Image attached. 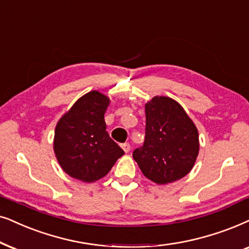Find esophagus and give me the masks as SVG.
Returning a JSON list of instances; mask_svg holds the SVG:
<instances>
[{"label": "esophagus", "instance_id": "obj_1", "mask_svg": "<svg viewBox=\"0 0 249 249\" xmlns=\"http://www.w3.org/2000/svg\"><path fill=\"white\" fill-rule=\"evenodd\" d=\"M122 149H123V150H124L125 152H128V151L131 150V145L128 144V143H123V144H122Z\"/></svg>", "mask_w": 249, "mask_h": 249}]
</instances>
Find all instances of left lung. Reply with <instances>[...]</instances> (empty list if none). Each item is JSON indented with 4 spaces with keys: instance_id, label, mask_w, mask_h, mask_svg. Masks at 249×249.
Wrapping results in <instances>:
<instances>
[{
    "instance_id": "left-lung-1",
    "label": "left lung",
    "mask_w": 249,
    "mask_h": 249,
    "mask_svg": "<svg viewBox=\"0 0 249 249\" xmlns=\"http://www.w3.org/2000/svg\"><path fill=\"white\" fill-rule=\"evenodd\" d=\"M144 109V143L133 151L134 160L155 183L180 180L192 170L199 152L196 125L172 98L156 95Z\"/></svg>"
}]
</instances>
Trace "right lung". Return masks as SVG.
Listing matches in <instances>:
<instances>
[{"label":"right lung","instance_id":"add662e5","mask_svg":"<svg viewBox=\"0 0 249 249\" xmlns=\"http://www.w3.org/2000/svg\"><path fill=\"white\" fill-rule=\"evenodd\" d=\"M110 99L91 91L78 99L57 123L53 150L69 177L86 183L100 180L124 155L111 140L105 122Z\"/></svg>","mask_w":249,"mask_h":249}]
</instances>
